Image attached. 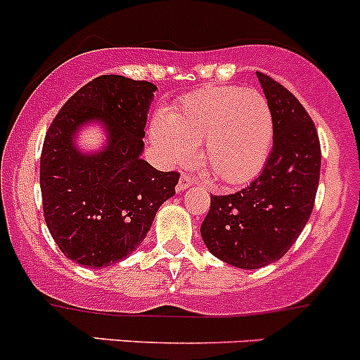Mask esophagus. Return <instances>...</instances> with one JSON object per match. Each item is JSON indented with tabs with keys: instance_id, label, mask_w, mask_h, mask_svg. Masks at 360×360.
<instances>
[{
	"instance_id": "1",
	"label": "esophagus",
	"mask_w": 360,
	"mask_h": 360,
	"mask_svg": "<svg viewBox=\"0 0 360 360\" xmlns=\"http://www.w3.org/2000/svg\"><path fill=\"white\" fill-rule=\"evenodd\" d=\"M193 184H195V177L188 176V174H183V176L179 177V183H177V186H176L177 193H181V191L188 190V188L193 186Z\"/></svg>"
}]
</instances>
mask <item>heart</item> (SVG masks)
I'll return each mask as SVG.
<instances>
[{
	"label": "heart",
	"mask_w": 360,
	"mask_h": 360,
	"mask_svg": "<svg viewBox=\"0 0 360 360\" xmlns=\"http://www.w3.org/2000/svg\"><path fill=\"white\" fill-rule=\"evenodd\" d=\"M274 115L261 92L240 86H203L184 96L170 115L158 112L150 139L169 167L184 165L202 143V160L228 184H244L263 170L274 146Z\"/></svg>",
	"instance_id": "heart-1"
}]
</instances>
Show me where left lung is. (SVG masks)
Listing matches in <instances>:
<instances>
[{"label":"left lung","instance_id":"obj_1","mask_svg":"<svg viewBox=\"0 0 360 360\" xmlns=\"http://www.w3.org/2000/svg\"><path fill=\"white\" fill-rule=\"evenodd\" d=\"M274 115V148L252 183L210 195L200 233L205 248L242 270L281 259L310 219L321 177V143L307 110L285 86L256 72Z\"/></svg>","mask_w":360,"mask_h":360}]
</instances>
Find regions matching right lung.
Listing matches in <instances>:
<instances>
[{"label":"right lung","mask_w":360,"mask_h":360,"mask_svg":"<svg viewBox=\"0 0 360 360\" xmlns=\"http://www.w3.org/2000/svg\"><path fill=\"white\" fill-rule=\"evenodd\" d=\"M155 90L150 82L103 75L64 104L46 132L39 162L46 226L64 256L83 266L125 259L146 238L160 205L176 195L179 174L141 158ZM92 122L107 143L82 152L75 139Z\"/></svg>","instance_id":"add662e5"}]
</instances>
